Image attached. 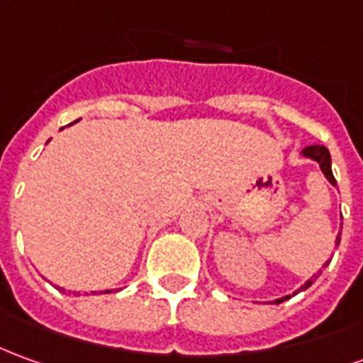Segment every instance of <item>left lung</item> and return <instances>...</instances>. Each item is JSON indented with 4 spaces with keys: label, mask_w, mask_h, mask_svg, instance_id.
<instances>
[{
    "label": "left lung",
    "mask_w": 363,
    "mask_h": 363,
    "mask_svg": "<svg viewBox=\"0 0 363 363\" xmlns=\"http://www.w3.org/2000/svg\"><path fill=\"white\" fill-rule=\"evenodd\" d=\"M301 155L306 157V159H311V161H316L318 163V167H320V171H323V174L326 177V181L330 182L332 186H336V179H334V174H332V159H330V153H328V149L324 145H311V147H305L303 151H301ZM336 242L340 243V234L336 235ZM328 265V261L324 263V267ZM318 275H320V271H318ZM318 275H314V277H311L308 281H306L305 285H301V287L296 289L293 295H296V293H301V291H305V289H308L311 285H313L314 281H316V277ZM287 298H291V295H285L281 296V298H275L273 303H283V301H287Z\"/></svg>",
    "instance_id": "obj_1"
}]
</instances>
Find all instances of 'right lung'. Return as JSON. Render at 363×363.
<instances>
[{"instance_id": "1", "label": "right lung", "mask_w": 363, "mask_h": 363, "mask_svg": "<svg viewBox=\"0 0 363 363\" xmlns=\"http://www.w3.org/2000/svg\"><path fill=\"white\" fill-rule=\"evenodd\" d=\"M106 293H110V291H106Z\"/></svg>"}]
</instances>
